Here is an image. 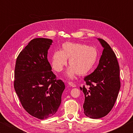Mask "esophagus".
Returning a JSON list of instances; mask_svg holds the SVG:
<instances>
[{
    "label": "esophagus",
    "mask_w": 133,
    "mask_h": 133,
    "mask_svg": "<svg viewBox=\"0 0 133 133\" xmlns=\"http://www.w3.org/2000/svg\"><path fill=\"white\" fill-rule=\"evenodd\" d=\"M69 84L73 87H75L76 86L75 83H73V82H69Z\"/></svg>",
    "instance_id": "esophagus-1"
}]
</instances>
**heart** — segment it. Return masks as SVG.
Returning a JSON list of instances; mask_svg holds the SVG:
<instances>
[{
    "mask_svg": "<svg viewBox=\"0 0 133 133\" xmlns=\"http://www.w3.org/2000/svg\"><path fill=\"white\" fill-rule=\"evenodd\" d=\"M96 48L80 43L66 42L62 46V50H56L51 58V64L55 70L60 72L67 64V58L70 65L67 69V77L73 78L76 75H86L93 68L98 58Z\"/></svg>",
    "mask_w": 133,
    "mask_h": 133,
    "instance_id": "1",
    "label": "heart"
}]
</instances>
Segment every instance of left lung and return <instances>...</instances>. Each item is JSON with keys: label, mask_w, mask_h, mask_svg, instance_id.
Here are the masks:
<instances>
[{"label": "left lung", "mask_w": 133, "mask_h": 133, "mask_svg": "<svg viewBox=\"0 0 133 133\" xmlns=\"http://www.w3.org/2000/svg\"><path fill=\"white\" fill-rule=\"evenodd\" d=\"M98 40L104 48L98 65L93 73L84 78L88 87H80L85 97L84 113L94 119L109 113L120 89V67L115 53L105 40Z\"/></svg>", "instance_id": "1"}]
</instances>
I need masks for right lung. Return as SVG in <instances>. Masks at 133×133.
<instances>
[{"label": "right lung", "mask_w": 133, "mask_h": 133, "mask_svg": "<svg viewBox=\"0 0 133 133\" xmlns=\"http://www.w3.org/2000/svg\"><path fill=\"white\" fill-rule=\"evenodd\" d=\"M53 40L36 38L18 56L14 88L24 110L41 120L53 116L59 107L65 85L56 79L48 60Z\"/></svg>", "instance_id": "obj_1"}]
</instances>
